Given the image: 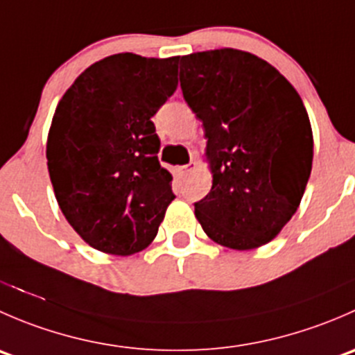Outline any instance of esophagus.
Here are the masks:
<instances>
[{"instance_id":"esophagus-1","label":"esophagus","mask_w":355,"mask_h":355,"mask_svg":"<svg viewBox=\"0 0 355 355\" xmlns=\"http://www.w3.org/2000/svg\"><path fill=\"white\" fill-rule=\"evenodd\" d=\"M196 168H198V163H196V161H191V163L185 164V166L178 168V171H180L182 177H187V175L192 173V171H194Z\"/></svg>"}]
</instances>
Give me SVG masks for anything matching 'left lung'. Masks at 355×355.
I'll list each match as a JSON object with an SVG mask.
<instances>
[{
  "label": "left lung",
  "mask_w": 355,
  "mask_h": 355,
  "mask_svg": "<svg viewBox=\"0 0 355 355\" xmlns=\"http://www.w3.org/2000/svg\"><path fill=\"white\" fill-rule=\"evenodd\" d=\"M180 85L207 139L213 185L194 204L204 234L235 250L268 244L295 214L313 168L299 92L266 60L234 48L182 56Z\"/></svg>",
  "instance_id": "8db88e82"
}]
</instances>
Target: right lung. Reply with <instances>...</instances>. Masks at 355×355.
<instances>
[{"label": "right lung", "instance_id": "add662e5", "mask_svg": "<svg viewBox=\"0 0 355 355\" xmlns=\"http://www.w3.org/2000/svg\"><path fill=\"white\" fill-rule=\"evenodd\" d=\"M178 60L106 56L75 78L53 114L46 157L55 198L101 252L144 250L175 199L151 116L177 89Z\"/></svg>", "mask_w": 355, "mask_h": 355}]
</instances>
